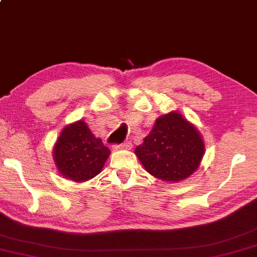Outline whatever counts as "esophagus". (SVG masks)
Returning a JSON list of instances; mask_svg holds the SVG:
<instances>
[{
  "instance_id": "obj_1",
  "label": "esophagus",
  "mask_w": 257,
  "mask_h": 257,
  "mask_svg": "<svg viewBox=\"0 0 257 257\" xmlns=\"http://www.w3.org/2000/svg\"><path fill=\"white\" fill-rule=\"evenodd\" d=\"M132 147V145L130 142H126V143H121V145L116 146V150H130V148Z\"/></svg>"
}]
</instances>
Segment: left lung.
Wrapping results in <instances>:
<instances>
[{
	"mask_svg": "<svg viewBox=\"0 0 257 257\" xmlns=\"http://www.w3.org/2000/svg\"><path fill=\"white\" fill-rule=\"evenodd\" d=\"M205 142L194 123L178 111L159 116L135 154L154 178L178 183L200 168Z\"/></svg>",
	"mask_w": 257,
	"mask_h": 257,
	"instance_id": "1",
	"label": "left lung"
}]
</instances>
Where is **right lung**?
Returning a JSON list of instances; mask_svg holds the SVG:
<instances>
[{"mask_svg":"<svg viewBox=\"0 0 257 257\" xmlns=\"http://www.w3.org/2000/svg\"><path fill=\"white\" fill-rule=\"evenodd\" d=\"M109 156V148L83 120L65 126L52 150L59 173L74 183H83L98 175Z\"/></svg>","mask_w":257,"mask_h":257,"instance_id":"1","label":"right lung"}]
</instances>
